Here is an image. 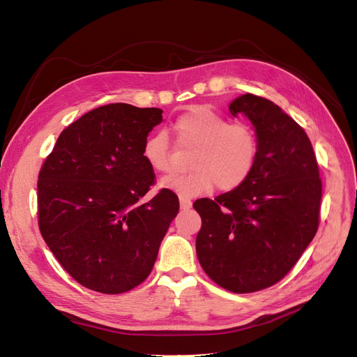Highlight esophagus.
<instances>
[{"instance_id": "obj_1", "label": "esophagus", "mask_w": 357, "mask_h": 357, "mask_svg": "<svg viewBox=\"0 0 357 357\" xmlns=\"http://www.w3.org/2000/svg\"><path fill=\"white\" fill-rule=\"evenodd\" d=\"M179 206H181V210H190L192 203L188 198H179Z\"/></svg>"}]
</instances>
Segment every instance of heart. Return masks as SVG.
I'll return each mask as SVG.
<instances>
[{
    "label": "heart",
    "instance_id": "obj_1",
    "mask_svg": "<svg viewBox=\"0 0 357 357\" xmlns=\"http://www.w3.org/2000/svg\"><path fill=\"white\" fill-rule=\"evenodd\" d=\"M176 140L194 147L187 174H172L160 181V187L182 198H195L214 187L231 191L250 178L258 158V138L246 123L230 121L210 107L198 106L181 115L175 126ZM143 159L154 172L172 169V150L165 131L150 134L143 144Z\"/></svg>",
    "mask_w": 357,
    "mask_h": 357
}]
</instances>
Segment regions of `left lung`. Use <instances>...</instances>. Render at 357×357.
<instances>
[{"mask_svg":"<svg viewBox=\"0 0 357 357\" xmlns=\"http://www.w3.org/2000/svg\"><path fill=\"white\" fill-rule=\"evenodd\" d=\"M229 111L251 121L258 158L241 187L195 201V248L213 282L252 293L280 282L314 239L322 185L311 142L280 106L246 93Z\"/></svg>","mask_w":357,"mask_h":357,"instance_id":"left-lung-1","label":"left lung"}]
</instances>
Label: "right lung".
<instances>
[{
	"mask_svg": "<svg viewBox=\"0 0 357 357\" xmlns=\"http://www.w3.org/2000/svg\"><path fill=\"white\" fill-rule=\"evenodd\" d=\"M162 109L111 103L59 134L38 181L40 234L59 264L90 290L128 291L143 283L179 211L154 183L143 144Z\"/></svg>",
	"mask_w": 357,
	"mask_h": 357,
	"instance_id": "add662e5",
	"label": "right lung"
}]
</instances>
